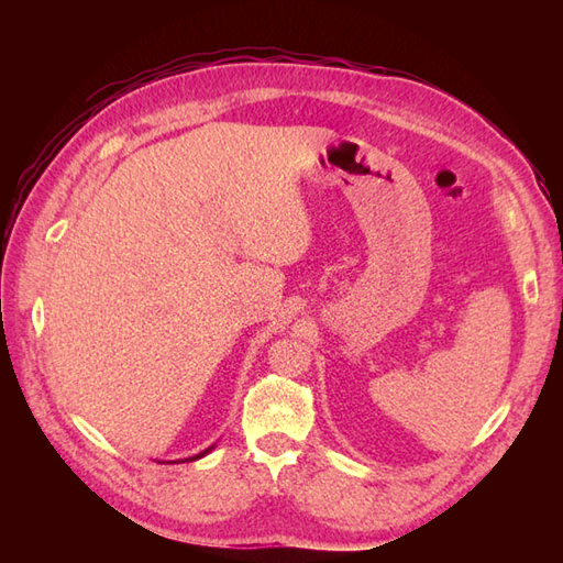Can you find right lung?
<instances>
[{
  "mask_svg": "<svg viewBox=\"0 0 563 563\" xmlns=\"http://www.w3.org/2000/svg\"><path fill=\"white\" fill-rule=\"evenodd\" d=\"M211 449H207V451H203V453H199V455H195V457H187V460H197V457H201V455H207Z\"/></svg>",
  "mask_w": 563,
  "mask_h": 563,
  "instance_id": "right-lung-1",
  "label": "right lung"
}]
</instances>
